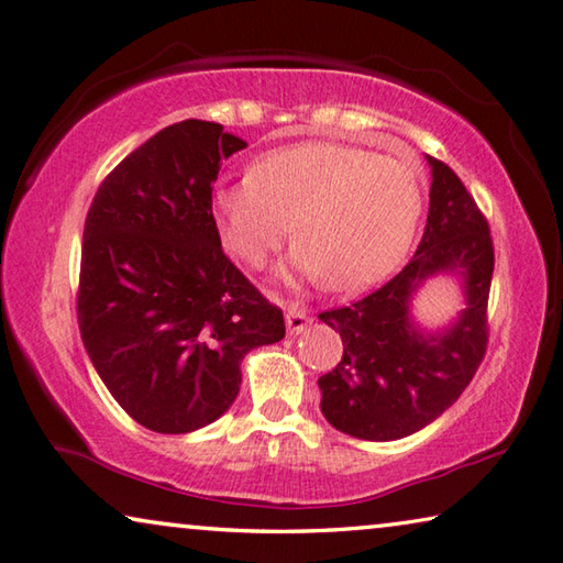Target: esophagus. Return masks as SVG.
<instances>
[{
    "mask_svg": "<svg viewBox=\"0 0 563 563\" xmlns=\"http://www.w3.org/2000/svg\"><path fill=\"white\" fill-rule=\"evenodd\" d=\"M312 319L307 314L305 307L288 305V310H285V327H288V334H302Z\"/></svg>",
    "mask_w": 563,
    "mask_h": 563,
    "instance_id": "obj_1",
    "label": "esophagus"
}]
</instances>
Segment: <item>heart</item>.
Wrapping results in <instances>:
<instances>
[{
  "label": "heart",
  "mask_w": 563,
  "mask_h": 563,
  "mask_svg": "<svg viewBox=\"0 0 563 563\" xmlns=\"http://www.w3.org/2000/svg\"><path fill=\"white\" fill-rule=\"evenodd\" d=\"M422 209L415 163L327 141L271 151L212 195L231 256L261 268L295 231L292 268L334 292L368 288L398 268Z\"/></svg>",
  "instance_id": "obj_1"
}]
</instances>
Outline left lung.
<instances>
[{
	"instance_id": "left-lung-1",
	"label": "left lung",
	"mask_w": 563,
	"mask_h": 563,
	"mask_svg": "<svg viewBox=\"0 0 563 563\" xmlns=\"http://www.w3.org/2000/svg\"><path fill=\"white\" fill-rule=\"evenodd\" d=\"M432 168L429 214L412 261L363 300L319 314L344 341L334 371L319 378L322 415L349 437L393 442L434 422L476 376L488 346L493 239L486 217L446 163ZM437 274L459 277L465 310L427 333L411 319L413 292Z\"/></svg>"
}]
</instances>
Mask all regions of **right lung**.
I'll return each instance as SVG.
<instances>
[{
	"label": "right lung",
	"mask_w": 563,
	"mask_h": 563,
	"mask_svg": "<svg viewBox=\"0 0 563 563\" xmlns=\"http://www.w3.org/2000/svg\"><path fill=\"white\" fill-rule=\"evenodd\" d=\"M246 148L222 124L165 126L107 175L85 219L77 324L95 371L151 432L187 434L236 400L241 361L283 312L222 251L212 183Z\"/></svg>",
	"instance_id": "1"
}]
</instances>
